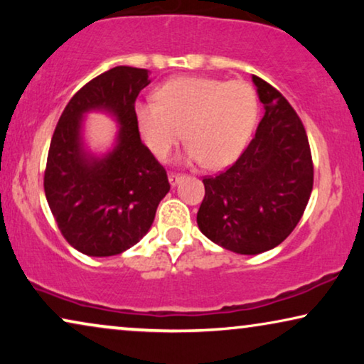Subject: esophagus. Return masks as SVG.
Segmentation results:
<instances>
[{
	"instance_id": "1",
	"label": "esophagus",
	"mask_w": 364,
	"mask_h": 364,
	"mask_svg": "<svg viewBox=\"0 0 364 364\" xmlns=\"http://www.w3.org/2000/svg\"><path fill=\"white\" fill-rule=\"evenodd\" d=\"M183 178V176H181V173H168V182H171V186L173 187V186H177L178 182H181Z\"/></svg>"
}]
</instances>
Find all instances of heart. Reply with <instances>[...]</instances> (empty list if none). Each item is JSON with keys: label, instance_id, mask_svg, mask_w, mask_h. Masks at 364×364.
<instances>
[{"label": "heart", "instance_id": "heart-1", "mask_svg": "<svg viewBox=\"0 0 364 364\" xmlns=\"http://www.w3.org/2000/svg\"><path fill=\"white\" fill-rule=\"evenodd\" d=\"M157 102L134 107L137 129L154 156L166 157L183 137L187 161L222 168L235 162L258 119V96L245 81L186 76L157 89Z\"/></svg>", "mask_w": 364, "mask_h": 364}]
</instances>
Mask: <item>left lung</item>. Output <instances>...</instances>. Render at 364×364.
Listing matches in <instances>:
<instances>
[{
    "instance_id": "1",
    "label": "left lung",
    "mask_w": 364,
    "mask_h": 364,
    "mask_svg": "<svg viewBox=\"0 0 364 364\" xmlns=\"http://www.w3.org/2000/svg\"><path fill=\"white\" fill-rule=\"evenodd\" d=\"M263 114L255 137L237 162L203 178L197 212L200 232L225 250L257 255L293 232L313 188V161L305 127L290 102L253 76Z\"/></svg>"
}]
</instances>
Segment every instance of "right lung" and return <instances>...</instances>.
Wrapping results in <instances>:
<instances>
[{"mask_svg": "<svg viewBox=\"0 0 364 364\" xmlns=\"http://www.w3.org/2000/svg\"><path fill=\"white\" fill-rule=\"evenodd\" d=\"M149 84L147 69H109L74 94L54 129L44 193L63 237L84 255H119L136 245L171 191L134 116L139 92ZM91 110L109 112L122 126L117 146L102 158L83 149L82 117Z\"/></svg>", "mask_w": 364, "mask_h": 364, "instance_id": "1", "label": "right lung"}]
</instances>
